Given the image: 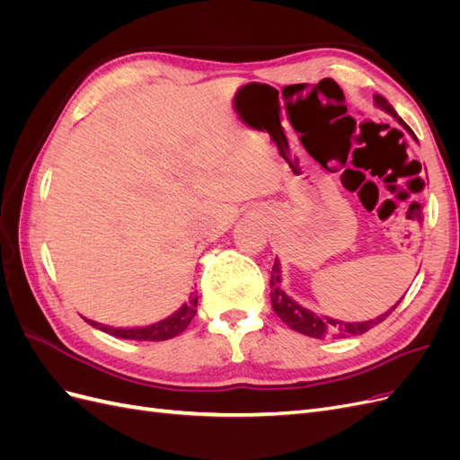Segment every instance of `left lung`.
<instances>
[{
  "label": "left lung",
  "instance_id": "left-lung-1",
  "mask_svg": "<svg viewBox=\"0 0 460 460\" xmlns=\"http://www.w3.org/2000/svg\"><path fill=\"white\" fill-rule=\"evenodd\" d=\"M374 103L378 109L385 111L387 115H392L402 128H405L409 134H412V130L407 127L405 120L401 117H397L395 109L387 103L385 97L376 93L374 95ZM414 137V134H412ZM282 284V269H280V261L274 259V267L270 272V303L274 313L282 318V323H286L291 330H296L303 336L309 338H316V340H324V338H349V336H360V333L368 332L370 328L378 326L382 320H385L395 307L389 309L385 314H380L378 318L374 320H365V323H343V320H336L330 316H320L309 309L301 307L297 301L291 299L286 291L280 288Z\"/></svg>",
  "mask_w": 460,
  "mask_h": 460
}]
</instances>
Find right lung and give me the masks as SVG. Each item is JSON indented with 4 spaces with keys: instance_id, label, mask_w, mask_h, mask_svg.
<instances>
[{
    "instance_id": "1",
    "label": "right lung",
    "mask_w": 460,
    "mask_h": 460,
    "mask_svg": "<svg viewBox=\"0 0 460 460\" xmlns=\"http://www.w3.org/2000/svg\"><path fill=\"white\" fill-rule=\"evenodd\" d=\"M196 307H198V291H191L188 303H184L174 314L159 320V323H155V324L142 326V328H113V326H105V324H100V323H95V320H88V318H86V323L97 330L109 333V336L122 338V340L164 341V340L176 338L178 333H182L188 328L191 318L198 313Z\"/></svg>"
}]
</instances>
